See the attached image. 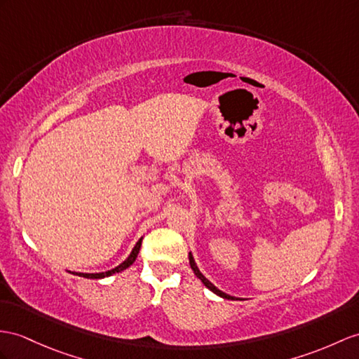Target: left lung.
<instances>
[{"instance_id": "8db88e82", "label": "left lung", "mask_w": 359, "mask_h": 359, "mask_svg": "<svg viewBox=\"0 0 359 359\" xmlns=\"http://www.w3.org/2000/svg\"><path fill=\"white\" fill-rule=\"evenodd\" d=\"M189 262H190V266H191V269H194L195 276L199 278L201 282H203V283H204V285L208 287L210 291H213L215 294H217V295H219V297H222V299H226V300H234V297H231V295H229V294H225V292H222V291L217 290V287H216L215 285L210 283V282L207 280V278H205L203 274L199 273V269H198V266H196V264H195V260H194V256H191L190 252H189Z\"/></svg>"}]
</instances>
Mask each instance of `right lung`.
<instances>
[{
	"label": "right lung",
	"mask_w": 359,
	"mask_h": 359,
	"mask_svg": "<svg viewBox=\"0 0 359 359\" xmlns=\"http://www.w3.org/2000/svg\"><path fill=\"white\" fill-rule=\"evenodd\" d=\"M140 247H142V239H140V241L137 242V245L134 247L133 252H130V256L123 262V264L118 265L117 268L111 269V271H107V273H95V274H82V273H79L77 276L85 277V278H103V277H108V276H112V274H116V273H120V271H123V269H126L128 266H130V265L134 264L135 259H137V256H138Z\"/></svg>",
	"instance_id": "1"
}]
</instances>
